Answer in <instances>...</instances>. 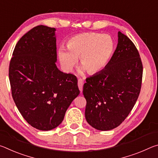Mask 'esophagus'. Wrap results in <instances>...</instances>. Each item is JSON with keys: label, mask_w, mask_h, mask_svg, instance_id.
<instances>
[{"label": "esophagus", "mask_w": 158, "mask_h": 158, "mask_svg": "<svg viewBox=\"0 0 158 158\" xmlns=\"http://www.w3.org/2000/svg\"><path fill=\"white\" fill-rule=\"evenodd\" d=\"M84 81L82 79H78V86L81 93H82V90H83V85H84Z\"/></svg>", "instance_id": "esophagus-1"}]
</instances>
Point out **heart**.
Returning a JSON list of instances; mask_svg holds the SVG:
<instances>
[{
    "label": "heart",
    "instance_id": "heart-1",
    "mask_svg": "<svg viewBox=\"0 0 158 158\" xmlns=\"http://www.w3.org/2000/svg\"><path fill=\"white\" fill-rule=\"evenodd\" d=\"M67 48H58V56L61 66L66 72H70L79 58L81 71L96 74L105 68L113 55L115 48L112 37L106 34L84 33L70 37Z\"/></svg>",
    "mask_w": 158,
    "mask_h": 158
}]
</instances>
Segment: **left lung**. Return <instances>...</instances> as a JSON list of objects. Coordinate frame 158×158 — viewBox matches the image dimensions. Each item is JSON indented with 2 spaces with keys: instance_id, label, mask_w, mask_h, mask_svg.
Returning <instances> with one entry per match:
<instances>
[{
  "instance_id": "obj_1",
  "label": "left lung",
  "mask_w": 158,
  "mask_h": 158,
  "mask_svg": "<svg viewBox=\"0 0 158 158\" xmlns=\"http://www.w3.org/2000/svg\"><path fill=\"white\" fill-rule=\"evenodd\" d=\"M118 44L105 69L85 79V117L93 127L106 131L121 125L140 93L143 65L135 45L121 32Z\"/></svg>"
}]
</instances>
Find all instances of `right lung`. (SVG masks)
Returning <instances> with one entry per match:
<instances>
[{
  "label": "right lung",
  "mask_w": 158,
  "mask_h": 158,
  "mask_svg": "<svg viewBox=\"0 0 158 158\" xmlns=\"http://www.w3.org/2000/svg\"><path fill=\"white\" fill-rule=\"evenodd\" d=\"M56 28L40 25L18 41L10 63L12 95L28 124L47 131L58 126L79 94L77 79L58 69Z\"/></svg>",
  "instance_id": "right-lung-1"
}]
</instances>
